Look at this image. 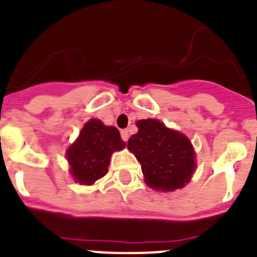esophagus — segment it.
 <instances>
[{
	"label": "esophagus",
	"mask_w": 257,
	"mask_h": 257,
	"mask_svg": "<svg viewBox=\"0 0 257 257\" xmlns=\"http://www.w3.org/2000/svg\"><path fill=\"white\" fill-rule=\"evenodd\" d=\"M121 138H122V140H123V142H127V140H128V131L122 130L121 131Z\"/></svg>",
	"instance_id": "obj_1"
}]
</instances>
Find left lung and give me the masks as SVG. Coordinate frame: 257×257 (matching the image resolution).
I'll list each match as a JSON object with an SVG mask.
<instances>
[{"label": "left lung", "mask_w": 257, "mask_h": 257, "mask_svg": "<svg viewBox=\"0 0 257 257\" xmlns=\"http://www.w3.org/2000/svg\"><path fill=\"white\" fill-rule=\"evenodd\" d=\"M136 126L139 131L128 139L127 148L142 165L147 185L174 192L189 183L196 170V153L187 136L151 118L140 119Z\"/></svg>", "instance_id": "obj_1"}]
</instances>
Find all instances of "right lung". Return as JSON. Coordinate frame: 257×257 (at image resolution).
Wrapping results in <instances>:
<instances>
[{
    "label": "right lung",
    "instance_id": "add662e5",
    "mask_svg": "<svg viewBox=\"0 0 257 257\" xmlns=\"http://www.w3.org/2000/svg\"><path fill=\"white\" fill-rule=\"evenodd\" d=\"M126 143L119 131L99 119H90L76 142L67 151L70 174L81 185H92L108 172L113 152L122 151Z\"/></svg>",
    "mask_w": 257,
    "mask_h": 257
}]
</instances>
